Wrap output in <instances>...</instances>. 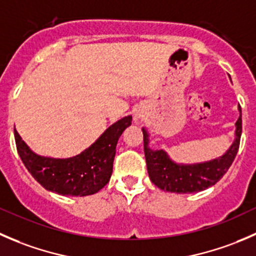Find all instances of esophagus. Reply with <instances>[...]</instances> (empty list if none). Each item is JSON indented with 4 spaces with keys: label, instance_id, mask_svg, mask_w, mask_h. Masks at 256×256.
Listing matches in <instances>:
<instances>
[{
    "label": "esophagus",
    "instance_id": "esophagus-1",
    "mask_svg": "<svg viewBox=\"0 0 256 256\" xmlns=\"http://www.w3.org/2000/svg\"><path fill=\"white\" fill-rule=\"evenodd\" d=\"M134 120H136V123H139V120H140V114L136 113V114H134Z\"/></svg>",
    "mask_w": 256,
    "mask_h": 256
}]
</instances>
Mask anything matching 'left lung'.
<instances>
[{
  "label": "left lung",
  "mask_w": 256,
  "mask_h": 256,
  "mask_svg": "<svg viewBox=\"0 0 256 256\" xmlns=\"http://www.w3.org/2000/svg\"><path fill=\"white\" fill-rule=\"evenodd\" d=\"M235 123L234 140L222 156L200 163H178L169 156L164 149L150 148V134L142 128L144 142V156L150 180L159 189L170 193H196L214 186L232 166L238 153L242 136V110Z\"/></svg>",
  "instance_id": "1"
}]
</instances>
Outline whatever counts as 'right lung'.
<instances>
[{"label": "right lung", "mask_w": 256, "mask_h": 256, "mask_svg": "<svg viewBox=\"0 0 256 256\" xmlns=\"http://www.w3.org/2000/svg\"><path fill=\"white\" fill-rule=\"evenodd\" d=\"M132 124V116L110 126L82 153L70 158H50L34 153L14 129L17 150L32 176L47 190L60 196H87L110 182L118 139Z\"/></svg>", "instance_id": "obj_1"}]
</instances>
